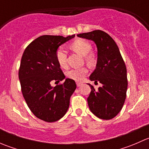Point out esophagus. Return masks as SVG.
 <instances>
[{"label":"esophagus","instance_id":"esophagus-1","mask_svg":"<svg viewBox=\"0 0 149 149\" xmlns=\"http://www.w3.org/2000/svg\"><path fill=\"white\" fill-rule=\"evenodd\" d=\"M76 85H77L78 87H79L83 85V83H81V82H76Z\"/></svg>","mask_w":149,"mask_h":149}]
</instances>
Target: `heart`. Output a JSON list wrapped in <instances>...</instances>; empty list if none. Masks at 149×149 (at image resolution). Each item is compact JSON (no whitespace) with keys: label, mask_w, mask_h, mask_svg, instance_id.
Masks as SVG:
<instances>
[{"label":"heart","mask_w":149,"mask_h":149,"mask_svg":"<svg viewBox=\"0 0 149 149\" xmlns=\"http://www.w3.org/2000/svg\"><path fill=\"white\" fill-rule=\"evenodd\" d=\"M70 47L73 50L80 55L85 56V59L89 64H93L94 63V57L92 54L89 53L91 50V45L88 41L85 40H76L70 45ZM55 58L58 65L63 68L67 67V52L63 47H59L55 53ZM88 73V68L86 67L79 68H73L68 70L66 73L68 78L74 80L76 81H81L84 79L86 75Z\"/></svg>","instance_id":"heart-1"}]
</instances>
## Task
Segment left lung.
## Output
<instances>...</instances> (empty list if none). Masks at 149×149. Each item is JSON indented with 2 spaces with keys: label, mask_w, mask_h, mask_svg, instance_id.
Listing matches in <instances>:
<instances>
[{
  "label": "left lung",
  "mask_w": 149,
  "mask_h": 149,
  "mask_svg": "<svg viewBox=\"0 0 149 149\" xmlns=\"http://www.w3.org/2000/svg\"><path fill=\"white\" fill-rule=\"evenodd\" d=\"M91 40L97 47V62L89 79L100 82L102 86L95 91L92 85L87 98L88 107L100 119L110 120L122 109L127 88V69L120 52L113 39L101 30L77 34Z\"/></svg>",
  "instance_id": "8db88e82"
}]
</instances>
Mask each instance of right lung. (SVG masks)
<instances>
[{
  "mask_svg": "<svg viewBox=\"0 0 149 149\" xmlns=\"http://www.w3.org/2000/svg\"><path fill=\"white\" fill-rule=\"evenodd\" d=\"M74 37L40 36L29 45L22 55L19 71L22 94L31 112L42 120H59L68 109L70 98L76 88L75 81L65 79L63 84L55 87L51 81L65 79L55 53L61 45Z\"/></svg>",
  "mask_w": 149,
  "mask_h": 149,
  "instance_id": "obj_1",
  "label": "right lung"
}]
</instances>
